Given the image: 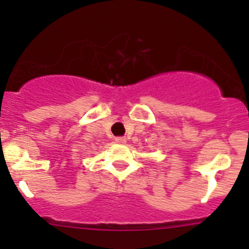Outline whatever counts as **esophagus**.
Listing matches in <instances>:
<instances>
[{"mask_svg":"<svg viewBox=\"0 0 249 249\" xmlns=\"http://www.w3.org/2000/svg\"><path fill=\"white\" fill-rule=\"evenodd\" d=\"M114 141L117 143H119V144H124V143H126V139H125V137H123V136L115 137Z\"/></svg>","mask_w":249,"mask_h":249,"instance_id":"1","label":"esophagus"}]
</instances>
